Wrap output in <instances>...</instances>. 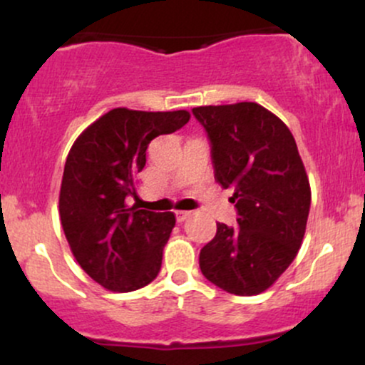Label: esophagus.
Segmentation results:
<instances>
[{
	"label": "esophagus",
	"instance_id": "1",
	"mask_svg": "<svg viewBox=\"0 0 365 365\" xmlns=\"http://www.w3.org/2000/svg\"><path fill=\"white\" fill-rule=\"evenodd\" d=\"M175 215H177V220L180 221V223H182V221H185L188 216L192 215L190 211H182V209H178V211H175Z\"/></svg>",
	"mask_w": 365,
	"mask_h": 365
}]
</instances>
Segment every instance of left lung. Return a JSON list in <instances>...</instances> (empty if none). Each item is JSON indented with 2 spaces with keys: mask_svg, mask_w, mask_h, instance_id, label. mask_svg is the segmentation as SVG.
Returning <instances> with one entry per match:
<instances>
[{
  "mask_svg": "<svg viewBox=\"0 0 365 365\" xmlns=\"http://www.w3.org/2000/svg\"><path fill=\"white\" fill-rule=\"evenodd\" d=\"M212 144L215 177L232 187L238 226L217 223L199 266L233 295H257L290 266L302 245L311 185L290 128L257 103L194 108Z\"/></svg>",
  "mask_w": 365,
  "mask_h": 365,
  "instance_id": "obj_1",
  "label": "left lung"
}]
</instances>
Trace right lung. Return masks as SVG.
Segmentation results:
<instances>
[{
	"instance_id": "right-lung-1",
	"label": "right lung",
	"mask_w": 365,
	"mask_h": 365,
	"mask_svg": "<svg viewBox=\"0 0 365 365\" xmlns=\"http://www.w3.org/2000/svg\"><path fill=\"white\" fill-rule=\"evenodd\" d=\"M188 120L187 110L115 108L70 149L60 188L63 232L82 269L106 290H139L161 269L177 217L128 206L125 199L137 194L135 177L145 166L149 142Z\"/></svg>"
}]
</instances>
